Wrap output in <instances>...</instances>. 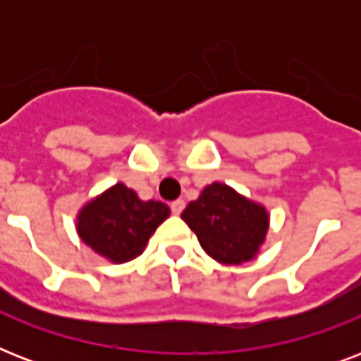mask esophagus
<instances>
[{
    "label": "esophagus",
    "instance_id": "34e87169",
    "mask_svg": "<svg viewBox=\"0 0 361 361\" xmlns=\"http://www.w3.org/2000/svg\"><path fill=\"white\" fill-rule=\"evenodd\" d=\"M170 208H172V214L180 215L181 212H183V208H185V202H183L181 198H178V200H174V202L170 204Z\"/></svg>",
    "mask_w": 361,
    "mask_h": 361
}]
</instances>
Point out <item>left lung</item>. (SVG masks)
<instances>
[{"label":"left lung","mask_w":361,"mask_h":361,"mask_svg":"<svg viewBox=\"0 0 361 361\" xmlns=\"http://www.w3.org/2000/svg\"><path fill=\"white\" fill-rule=\"evenodd\" d=\"M181 219L197 234L208 257L219 264L249 262L260 252L269 231L266 206L214 181L189 202Z\"/></svg>","instance_id":"1"}]
</instances>
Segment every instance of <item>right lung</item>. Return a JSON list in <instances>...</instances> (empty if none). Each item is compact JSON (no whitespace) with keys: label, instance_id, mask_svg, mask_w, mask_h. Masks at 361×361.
I'll return each mask as SVG.
<instances>
[{"label":"right lung","instance_id":"right-lung-1","mask_svg":"<svg viewBox=\"0 0 361 361\" xmlns=\"http://www.w3.org/2000/svg\"><path fill=\"white\" fill-rule=\"evenodd\" d=\"M169 217L166 204L142 200L118 181L78 209L76 232L84 245L106 262L123 264L146 249L153 232Z\"/></svg>","mask_w":361,"mask_h":361}]
</instances>
